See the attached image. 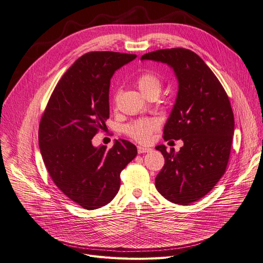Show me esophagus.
I'll list each match as a JSON object with an SVG mask.
<instances>
[{
    "label": "esophagus",
    "instance_id": "esophagus-1",
    "mask_svg": "<svg viewBox=\"0 0 263 263\" xmlns=\"http://www.w3.org/2000/svg\"><path fill=\"white\" fill-rule=\"evenodd\" d=\"M138 153L139 154H144V153H149L152 151V148L149 147H144V146H138Z\"/></svg>",
    "mask_w": 263,
    "mask_h": 263
}]
</instances>
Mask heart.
I'll list each match as a JSON object with an SVG mask.
<instances>
[{
    "label": "heart",
    "mask_w": 263,
    "mask_h": 263,
    "mask_svg": "<svg viewBox=\"0 0 263 263\" xmlns=\"http://www.w3.org/2000/svg\"><path fill=\"white\" fill-rule=\"evenodd\" d=\"M136 84L142 93L147 98L152 95H159L162 87L159 76L153 72H144L139 75L136 80ZM119 95L120 90H116L112 97V103L115 106L118 103ZM159 125L160 123L158 119L144 118L127 124L125 126V133L135 141L145 144L152 140L153 133L159 128Z\"/></svg>",
    "instance_id": "obj_1"
}]
</instances>
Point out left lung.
I'll list each match as a JSON object with an SVG mask.
<instances>
[{
  "label": "left lung",
  "mask_w": 263,
  "mask_h": 263,
  "mask_svg": "<svg viewBox=\"0 0 263 263\" xmlns=\"http://www.w3.org/2000/svg\"><path fill=\"white\" fill-rule=\"evenodd\" d=\"M141 60L166 64L175 72L178 92L163 129V139H181L178 153L156 146L164 165L155 179L158 192L170 202L189 205L205 196L224 175L235 119L229 99L217 76L194 52L164 49Z\"/></svg>",
  "instance_id": "obj_1"
}]
</instances>
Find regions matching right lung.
<instances>
[{
	"label": "right lung",
	"mask_w": 263,
	"mask_h": 263,
	"mask_svg": "<svg viewBox=\"0 0 263 263\" xmlns=\"http://www.w3.org/2000/svg\"><path fill=\"white\" fill-rule=\"evenodd\" d=\"M137 57L117 52H90L77 59L56 85L39 124V147L58 189L85 209L110 203L120 189V173L136 156L129 141L110 149L92 145L109 118L114 73Z\"/></svg>",
	"instance_id": "1"
}]
</instances>
